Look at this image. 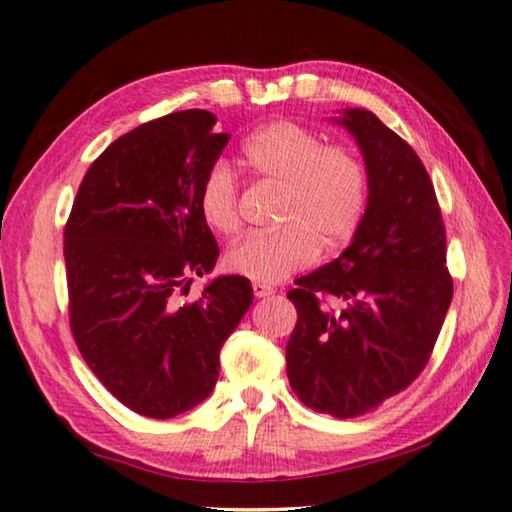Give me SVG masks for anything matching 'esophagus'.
<instances>
[{"label":"esophagus","mask_w":512,"mask_h":512,"mask_svg":"<svg viewBox=\"0 0 512 512\" xmlns=\"http://www.w3.org/2000/svg\"><path fill=\"white\" fill-rule=\"evenodd\" d=\"M254 294L258 299H265V297H272L274 290L267 288V285H261V283H254Z\"/></svg>","instance_id":"1"}]
</instances>
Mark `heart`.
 Segmentation results:
<instances>
[{"label": "heart", "mask_w": 512, "mask_h": 512, "mask_svg": "<svg viewBox=\"0 0 512 512\" xmlns=\"http://www.w3.org/2000/svg\"><path fill=\"white\" fill-rule=\"evenodd\" d=\"M242 161L256 177L281 186L274 231L240 238L224 267L245 279L276 285L351 240L369 206V173L351 148L324 143L294 121H272L242 141ZM200 211L211 229L233 233L240 224L238 182L222 161L206 170Z\"/></svg>", "instance_id": "obj_1"}]
</instances>
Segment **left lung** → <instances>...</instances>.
I'll return each instance as SVG.
<instances>
[{"label": "left lung", "mask_w": 512, "mask_h": 512, "mask_svg": "<svg viewBox=\"0 0 512 512\" xmlns=\"http://www.w3.org/2000/svg\"><path fill=\"white\" fill-rule=\"evenodd\" d=\"M369 173V206L342 256L301 276L285 360L303 405L355 418L405 391L429 362L452 303L445 224L416 150L369 110L337 119Z\"/></svg>", "instance_id": "1"}]
</instances>
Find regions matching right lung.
<instances>
[{"mask_svg": "<svg viewBox=\"0 0 512 512\" xmlns=\"http://www.w3.org/2000/svg\"><path fill=\"white\" fill-rule=\"evenodd\" d=\"M206 110L148 121L107 146L80 182L65 224L69 326L89 369L134 414L166 420L200 405L220 348L254 301L245 276L213 270L218 242L200 186L229 134Z\"/></svg>", "mask_w": 512, "mask_h": 512, "instance_id": "right-lung-1", "label": "right lung"}]
</instances>
